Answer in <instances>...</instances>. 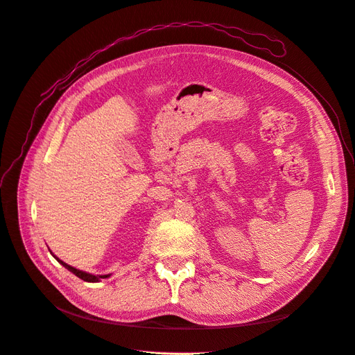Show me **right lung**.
Wrapping results in <instances>:
<instances>
[{"label":"right lung","mask_w":355,"mask_h":355,"mask_svg":"<svg viewBox=\"0 0 355 355\" xmlns=\"http://www.w3.org/2000/svg\"><path fill=\"white\" fill-rule=\"evenodd\" d=\"M53 256H55V254H53ZM55 257H56V256H55ZM56 259H58V262H59V263H62L63 266H65L68 271H71L72 274H75V275H77L78 278H81V280H84V282H89V283H98V282L101 280V278L110 277V275H92V274H87V272H83V271L77 270V268H73V266H71V265L65 263L63 261H60L59 257H56Z\"/></svg>","instance_id":"right-lung-1"}]
</instances>
